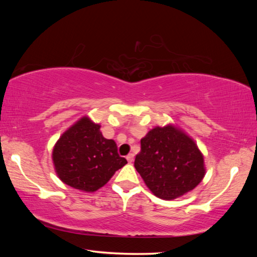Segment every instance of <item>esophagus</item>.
Returning a JSON list of instances; mask_svg holds the SVG:
<instances>
[{
    "instance_id": "1",
    "label": "esophagus",
    "mask_w": 257,
    "mask_h": 257,
    "mask_svg": "<svg viewBox=\"0 0 257 257\" xmlns=\"http://www.w3.org/2000/svg\"><path fill=\"white\" fill-rule=\"evenodd\" d=\"M134 159H135V155L134 154H129L127 156V160L129 163H133L134 162Z\"/></svg>"
}]
</instances>
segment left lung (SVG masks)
Segmentation results:
<instances>
[{
  "instance_id": "left-lung-1",
  "label": "left lung",
  "mask_w": 257,
  "mask_h": 257,
  "mask_svg": "<svg viewBox=\"0 0 257 257\" xmlns=\"http://www.w3.org/2000/svg\"><path fill=\"white\" fill-rule=\"evenodd\" d=\"M140 144L135 168L157 198H180L203 180L204 157L194 139L177 124L156 125Z\"/></svg>"
}]
</instances>
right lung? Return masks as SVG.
Instances as JSON below:
<instances>
[{"instance_id":"add662e5","label":"right lung","mask_w":257,"mask_h":257,"mask_svg":"<svg viewBox=\"0 0 257 257\" xmlns=\"http://www.w3.org/2000/svg\"><path fill=\"white\" fill-rule=\"evenodd\" d=\"M100 127L88 116L81 117L53 148L52 160L59 180L83 192L100 189L127 163L118 155L116 143L103 137Z\"/></svg>"}]
</instances>
